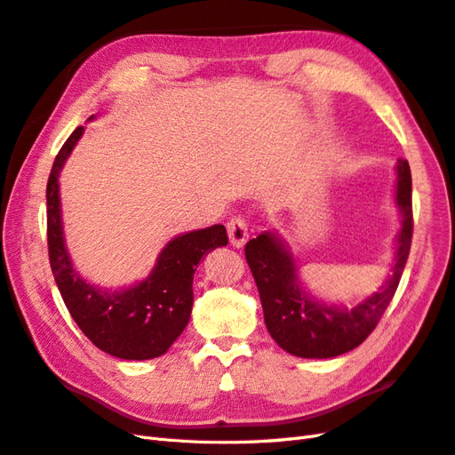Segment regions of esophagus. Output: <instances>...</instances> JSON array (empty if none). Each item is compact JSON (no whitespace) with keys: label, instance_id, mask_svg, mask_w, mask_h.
<instances>
[{"label":"esophagus","instance_id":"esophagus-1","mask_svg":"<svg viewBox=\"0 0 455 455\" xmlns=\"http://www.w3.org/2000/svg\"><path fill=\"white\" fill-rule=\"evenodd\" d=\"M250 225L246 217L242 215H235L230 217V220L227 223V230H228V238H230V243L235 248H242L243 243H246L248 236H250Z\"/></svg>","mask_w":455,"mask_h":455}]
</instances>
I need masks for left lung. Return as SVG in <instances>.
I'll list each match as a JSON object with an SVG mask.
<instances>
[{
    "instance_id": "8db88e82",
    "label": "left lung",
    "mask_w": 455,
    "mask_h": 455,
    "mask_svg": "<svg viewBox=\"0 0 455 455\" xmlns=\"http://www.w3.org/2000/svg\"><path fill=\"white\" fill-rule=\"evenodd\" d=\"M403 223L392 276L377 294L354 309H336L317 304L299 290L294 259L283 243L269 232L246 243L243 253L258 284L267 331L275 342L298 357H336L357 347L375 331L384 311L398 290L403 267L411 250L413 205L410 163L398 159V188H395Z\"/></svg>"
}]
</instances>
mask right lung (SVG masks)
Instances as JSON below:
<instances>
[{"mask_svg": "<svg viewBox=\"0 0 455 455\" xmlns=\"http://www.w3.org/2000/svg\"><path fill=\"white\" fill-rule=\"evenodd\" d=\"M83 126L67 138L55 156L48 179V253L65 306L78 329L101 352L121 359H154L167 352L186 329L192 313V281L202 258L227 246L223 225L194 230L167 243L156 269L134 288L108 294L84 283L68 259L60 212V171L71 154Z\"/></svg>", "mask_w": 455, "mask_h": 455, "instance_id": "1", "label": "right lung"}]
</instances>
